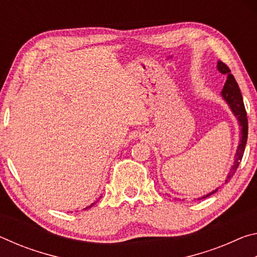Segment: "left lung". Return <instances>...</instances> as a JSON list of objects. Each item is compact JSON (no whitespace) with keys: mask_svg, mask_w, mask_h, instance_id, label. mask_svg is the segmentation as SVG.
Instances as JSON below:
<instances>
[{"mask_svg":"<svg viewBox=\"0 0 257 257\" xmlns=\"http://www.w3.org/2000/svg\"><path fill=\"white\" fill-rule=\"evenodd\" d=\"M216 68H217V70L222 73V75H225V73L228 75L227 80H225V84L223 86L222 92H221V95H222L224 101L228 103L229 107L231 108L232 113L238 120L239 125L241 127L240 143H239L238 149H237V152H236V155H234L233 165L231 167V169H230V172L228 173L227 179H225V182H228L230 179H231L232 176L234 175V172L237 171V169L239 167V163H240V161L242 159L243 151H245V146H246V143H247V135H248V121H247V113H246V110H245V105H243V101H242L240 89H239V86L237 84L236 79H234V77L231 75V73H230V69L228 68L227 64L221 62V61L217 62ZM216 190H217V188L215 190L211 191L210 194H207V195H205V196H203V197L198 198V199L206 198V197L210 196V195L214 194Z\"/></svg>","mask_w":257,"mask_h":257,"instance_id":"8db88e82","label":"left lung"}]
</instances>
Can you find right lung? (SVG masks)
Returning <instances> with one entry per match:
<instances>
[{"label": "right lung", "mask_w": 257, "mask_h": 257, "mask_svg": "<svg viewBox=\"0 0 257 257\" xmlns=\"http://www.w3.org/2000/svg\"><path fill=\"white\" fill-rule=\"evenodd\" d=\"M101 197H102V196H101ZM94 204H95V203H94ZM94 204H92V205H90V206H87V207H86V208H89V207H92V206H93V205H94ZM86 208H85V210H86Z\"/></svg>", "instance_id": "1"}]
</instances>
